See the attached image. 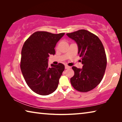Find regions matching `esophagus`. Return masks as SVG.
Segmentation results:
<instances>
[{
  "label": "esophagus",
  "mask_w": 122,
  "mask_h": 122,
  "mask_svg": "<svg viewBox=\"0 0 122 122\" xmlns=\"http://www.w3.org/2000/svg\"><path fill=\"white\" fill-rule=\"evenodd\" d=\"M69 68H71V67H69V66L67 65H65V69H69Z\"/></svg>",
  "instance_id": "obj_1"
}]
</instances>
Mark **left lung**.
I'll use <instances>...</instances> for the list:
<instances>
[{"label":"left lung","instance_id":"obj_1","mask_svg":"<svg viewBox=\"0 0 122 122\" xmlns=\"http://www.w3.org/2000/svg\"><path fill=\"white\" fill-rule=\"evenodd\" d=\"M67 36L77 44L83 65L81 69L72 67L74 75L71 78V85L80 92L92 90L100 84L106 71L107 57L102 43L98 36L85 30Z\"/></svg>","mask_w":122,"mask_h":122}]
</instances>
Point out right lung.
Here are the masks:
<instances>
[{
	"mask_svg": "<svg viewBox=\"0 0 122 122\" xmlns=\"http://www.w3.org/2000/svg\"><path fill=\"white\" fill-rule=\"evenodd\" d=\"M65 33L52 34L44 31L34 33L24 43L20 68L27 84L36 93L48 95L55 91L65 70L60 63L48 67V57L55 54L57 42Z\"/></svg>",
	"mask_w": 122,
	"mask_h": 122,
	"instance_id": "1",
	"label": "right lung"
}]
</instances>
